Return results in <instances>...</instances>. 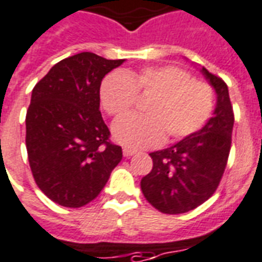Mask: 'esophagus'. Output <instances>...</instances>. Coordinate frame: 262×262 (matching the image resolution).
<instances>
[{
    "label": "esophagus",
    "mask_w": 262,
    "mask_h": 262,
    "mask_svg": "<svg viewBox=\"0 0 262 262\" xmlns=\"http://www.w3.org/2000/svg\"><path fill=\"white\" fill-rule=\"evenodd\" d=\"M137 154V150L134 149H128V148H124L123 149V155L125 158H129V156H133V155Z\"/></svg>",
    "instance_id": "1"
}]
</instances>
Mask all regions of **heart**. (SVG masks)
Segmentation results:
<instances>
[{"mask_svg": "<svg viewBox=\"0 0 262 262\" xmlns=\"http://www.w3.org/2000/svg\"><path fill=\"white\" fill-rule=\"evenodd\" d=\"M137 93H152L145 106L146 116L129 114L113 125L118 144L133 149L158 146L166 139L180 141L204 127L213 108V89L195 81L177 66H149L137 72L114 71L102 81L100 100L112 116L133 107Z\"/></svg>", "mask_w": 262, "mask_h": 262, "instance_id": "obj_1", "label": "heart"}]
</instances>
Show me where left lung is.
I'll use <instances>...</instances> for the list:
<instances>
[{"instance_id":"left-lung-1","label":"left lung","mask_w":262,"mask_h":262,"mask_svg":"<svg viewBox=\"0 0 262 262\" xmlns=\"http://www.w3.org/2000/svg\"><path fill=\"white\" fill-rule=\"evenodd\" d=\"M201 72L216 92L213 117L170 148L149 154L154 167L141 180L148 202L169 215L191 211L212 196L230 152L234 116L228 85L207 68Z\"/></svg>"}]
</instances>
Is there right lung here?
Here are the masks:
<instances>
[{"label":"right lung","mask_w":262,"mask_h":262,"mask_svg":"<svg viewBox=\"0 0 262 262\" xmlns=\"http://www.w3.org/2000/svg\"><path fill=\"white\" fill-rule=\"evenodd\" d=\"M123 62L79 53L57 62L32 91L26 113L30 170L40 190L61 207L95 200L123 159L99 110L102 79Z\"/></svg>","instance_id":"right-lung-1"}]
</instances>
